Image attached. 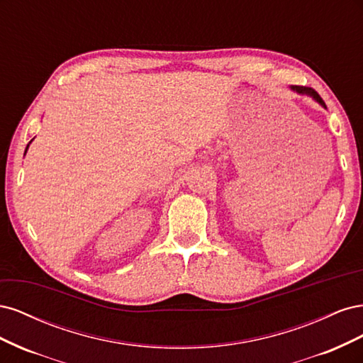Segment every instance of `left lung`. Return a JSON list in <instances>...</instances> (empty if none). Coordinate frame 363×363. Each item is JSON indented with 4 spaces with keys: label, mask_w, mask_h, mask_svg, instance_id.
I'll list each match as a JSON object with an SVG mask.
<instances>
[{
    "label": "left lung",
    "mask_w": 363,
    "mask_h": 363,
    "mask_svg": "<svg viewBox=\"0 0 363 363\" xmlns=\"http://www.w3.org/2000/svg\"><path fill=\"white\" fill-rule=\"evenodd\" d=\"M292 89L296 91L298 94H306V95L313 96L318 103L325 107V103H324L323 98L320 96V94H318L315 89H312V87H309V86H292Z\"/></svg>",
    "instance_id": "left-lung-1"
}]
</instances>
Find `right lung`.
<instances>
[{"label":"right lung","mask_w":363,"mask_h":363,"mask_svg":"<svg viewBox=\"0 0 363 363\" xmlns=\"http://www.w3.org/2000/svg\"><path fill=\"white\" fill-rule=\"evenodd\" d=\"M27 148H28V145H27Z\"/></svg>","instance_id":"right-lung-1"}]
</instances>
